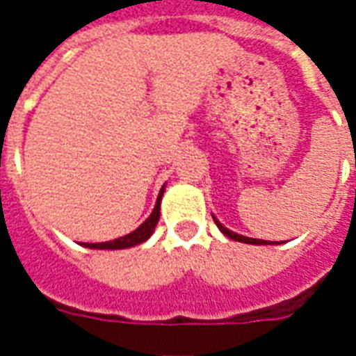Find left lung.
Masks as SVG:
<instances>
[{"label":"left lung","instance_id":"left-lung-1","mask_svg":"<svg viewBox=\"0 0 356 356\" xmlns=\"http://www.w3.org/2000/svg\"><path fill=\"white\" fill-rule=\"evenodd\" d=\"M216 225L219 227V231L223 232L225 236H229V238L236 240V242H244V244H270V242H267V240H257V238H248V236H240V234H236V232L229 231V229H225L223 225L219 223L216 219Z\"/></svg>","mask_w":356,"mask_h":356}]
</instances>
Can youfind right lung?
Returning <instances> with one entry per match:
<instances>
[{
  "mask_svg": "<svg viewBox=\"0 0 356 356\" xmlns=\"http://www.w3.org/2000/svg\"><path fill=\"white\" fill-rule=\"evenodd\" d=\"M162 194H163V188L160 191L158 194V200H156V206L152 209V213L148 217L145 223L140 225L139 229H135L133 232L129 234H125L122 238H116V240H110V242H99V244H83L86 248H97V250H124V248H131V246H137L140 242H145V240L150 238V234L154 232V227L158 223V219H160V202H162Z\"/></svg>",
  "mask_w": 356,
  "mask_h": 356,
  "instance_id": "right-lung-1",
  "label": "right lung"
}]
</instances>
